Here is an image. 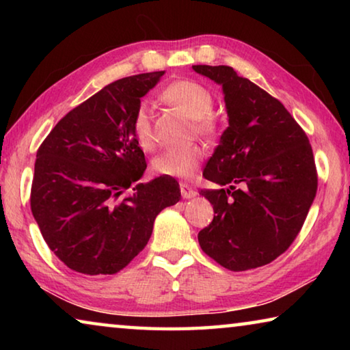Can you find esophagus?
Returning a JSON list of instances; mask_svg holds the SVG:
<instances>
[{
  "instance_id": "34e87169",
  "label": "esophagus",
  "mask_w": 350,
  "mask_h": 350,
  "mask_svg": "<svg viewBox=\"0 0 350 350\" xmlns=\"http://www.w3.org/2000/svg\"><path fill=\"white\" fill-rule=\"evenodd\" d=\"M180 194H182V198L183 199H191V198H194L196 196V191H194V189L188 185V183H180Z\"/></svg>"
}]
</instances>
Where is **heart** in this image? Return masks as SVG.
Wrapping results in <instances>:
<instances>
[{
	"label": "heart",
	"instance_id": "heart-1",
	"mask_svg": "<svg viewBox=\"0 0 350 350\" xmlns=\"http://www.w3.org/2000/svg\"><path fill=\"white\" fill-rule=\"evenodd\" d=\"M163 97L185 112L188 117L194 118L198 131L204 134H213L216 131V122L210 114L215 105V97L202 83L193 80L176 81L165 90ZM133 135L142 150H152L156 139H154L150 108L145 102L139 105L134 114ZM202 159L204 150L199 145L168 148L157 157H154L152 171L163 177L191 179L196 176Z\"/></svg>",
	"mask_w": 350,
	"mask_h": 350
}]
</instances>
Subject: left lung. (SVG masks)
Masks as SVG:
<instances>
[{
  "label": "left lung",
  "mask_w": 350,
  "mask_h": 350,
  "mask_svg": "<svg viewBox=\"0 0 350 350\" xmlns=\"http://www.w3.org/2000/svg\"><path fill=\"white\" fill-rule=\"evenodd\" d=\"M222 86L228 126L205 165L215 217L198 234L222 267L244 271L290 247L317 196L312 146L284 105L230 66H193Z\"/></svg>",
  "instance_id": "obj_1"
}]
</instances>
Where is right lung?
Returning <instances> with one entry per match:
<instances>
[{"label": "right lung", "mask_w": 350, "mask_h": 350, "mask_svg": "<svg viewBox=\"0 0 350 350\" xmlns=\"http://www.w3.org/2000/svg\"><path fill=\"white\" fill-rule=\"evenodd\" d=\"M165 72L125 77L69 111L37 151L31 208L47 247L70 270L114 275L144 250L159 213L179 202L173 177L142 179L133 135L140 98Z\"/></svg>", "instance_id": "right-lung-1"}]
</instances>
